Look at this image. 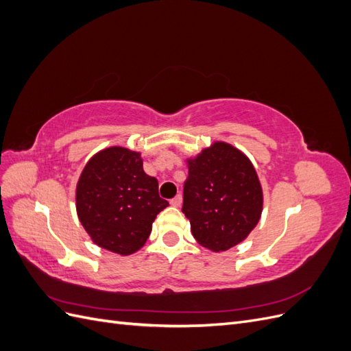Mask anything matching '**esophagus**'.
<instances>
[{"mask_svg":"<svg viewBox=\"0 0 351 351\" xmlns=\"http://www.w3.org/2000/svg\"><path fill=\"white\" fill-rule=\"evenodd\" d=\"M182 202H183V197L180 196V195H177L176 197H173L171 200H169V205H171V206H180V205H182Z\"/></svg>","mask_w":351,"mask_h":351,"instance_id":"esophagus-1","label":"esophagus"}]
</instances>
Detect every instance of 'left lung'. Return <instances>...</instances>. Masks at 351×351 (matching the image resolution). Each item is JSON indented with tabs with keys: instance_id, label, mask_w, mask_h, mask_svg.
<instances>
[{
	"instance_id": "1",
	"label": "left lung",
	"mask_w": 351,
	"mask_h": 351,
	"mask_svg": "<svg viewBox=\"0 0 351 351\" xmlns=\"http://www.w3.org/2000/svg\"><path fill=\"white\" fill-rule=\"evenodd\" d=\"M183 214L192 234L212 252H224L246 239L262 214L256 169L234 146L215 142L189 159Z\"/></svg>"
}]
</instances>
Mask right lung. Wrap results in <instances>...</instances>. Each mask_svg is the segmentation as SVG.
I'll return each mask as SVG.
<instances>
[{"mask_svg":"<svg viewBox=\"0 0 351 351\" xmlns=\"http://www.w3.org/2000/svg\"><path fill=\"white\" fill-rule=\"evenodd\" d=\"M167 206L158 180L143 171L141 154L120 146L92 156L76 189L77 215L93 243L124 256L143 246Z\"/></svg>","mask_w":351,"mask_h":351,"instance_id":"obj_1","label":"right lung"}]
</instances>
